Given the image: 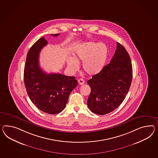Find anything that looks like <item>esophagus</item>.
Wrapping results in <instances>:
<instances>
[{"instance_id": "1", "label": "esophagus", "mask_w": 158, "mask_h": 158, "mask_svg": "<svg viewBox=\"0 0 158 158\" xmlns=\"http://www.w3.org/2000/svg\"><path fill=\"white\" fill-rule=\"evenodd\" d=\"M78 84H80V85H84V84H85V81L84 80H83V79H79L78 80Z\"/></svg>"}]
</instances>
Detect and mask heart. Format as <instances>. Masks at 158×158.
Returning a JSON list of instances; mask_svg holds the SVG:
<instances>
[{"label":"heart","instance_id":"1","mask_svg":"<svg viewBox=\"0 0 158 158\" xmlns=\"http://www.w3.org/2000/svg\"><path fill=\"white\" fill-rule=\"evenodd\" d=\"M108 49L103 43L86 42L77 45L74 50V57L68 60L69 69L77 71L79 62L83 61L82 68L86 73L90 76L100 73L104 68L108 57Z\"/></svg>","mask_w":158,"mask_h":158}]
</instances>
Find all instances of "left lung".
Segmentation results:
<instances>
[{"mask_svg":"<svg viewBox=\"0 0 158 158\" xmlns=\"http://www.w3.org/2000/svg\"><path fill=\"white\" fill-rule=\"evenodd\" d=\"M132 79V66L124 47L117 42L110 62L87 81L91 88L87 104L97 114L110 113L120 105L129 91Z\"/></svg>","mask_w":158,"mask_h":158,"instance_id":"obj_1","label":"left lung"}]
</instances>
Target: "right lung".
Segmentation results:
<instances>
[{"label":"right lung","mask_w":158,"mask_h":158,"mask_svg":"<svg viewBox=\"0 0 158 158\" xmlns=\"http://www.w3.org/2000/svg\"><path fill=\"white\" fill-rule=\"evenodd\" d=\"M51 35L57 36L60 34ZM47 44L48 41L42 37L29 50L24 66V82L32 103L45 113L54 114L65 108L70 93L77 86V81L75 77L48 74L41 69L40 53Z\"/></svg>","instance_id":"1"}]
</instances>
